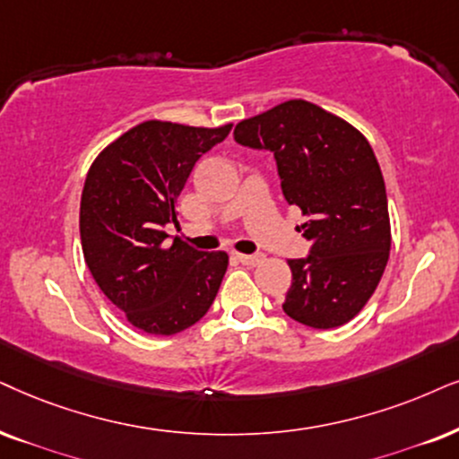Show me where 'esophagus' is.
Masks as SVG:
<instances>
[{
  "label": "esophagus",
  "instance_id": "34e87169",
  "mask_svg": "<svg viewBox=\"0 0 459 459\" xmlns=\"http://www.w3.org/2000/svg\"><path fill=\"white\" fill-rule=\"evenodd\" d=\"M237 260H239L241 264H247V266H256L264 260L263 254H237Z\"/></svg>",
  "mask_w": 459,
  "mask_h": 459
}]
</instances>
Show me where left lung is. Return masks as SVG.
<instances>
[{"label": "left lung", "instance_id": "obj_1", "mask_svg": "<svg viewBox=\"0 0 459 459\" xmlns=\"http://www.w3.org/2000/svg\"><path fill=\"white\" fill-rule=\"evenodd\" d=\"M241 146L271 150L288 205L311 241L283 311L311 328L343 326L379 286L392 247L385 182L368 139L316 103L290 100L235 126Z\"/></svg>", "mask_w": 459, "mask_h": 459}]
</instances>
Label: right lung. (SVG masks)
I'll return each mask as SVG.
<instances>
[{
  "instance_id": "1",
  "label": "right lung",
  "mask_w": 459,
  "mask_h": 459,
  "mask_svg": "<svg viewBox=\"0 0 459 459\" xmlns=\"http://www.w3.org/2000/svg\"><path fill=\"white\" fill-rule=\"evenodd\" d=\"M230 126L146 120L92 160L80 201L86 266L101 292L148 334L182 333L205 316L229 266L226 252H199L162 230L195 162Z\"/></svg>"
}]
</instances>
